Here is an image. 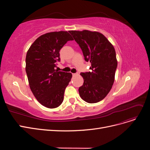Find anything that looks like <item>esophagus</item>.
<instances>
[{"mask_svg":"<svg viewBox=\"0 0 150 150\" xmlns=\"http://www.w3.org/2000/svg\"><path fill=\"white\" fill-rule=\"evenodd\" d=\"M76 75H78V73H72V76H76Z\"/></svg>","mask_w":150,"mask_h":150,"instance_id":"1","label":"esophagus"}]
</instances>
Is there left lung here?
Returning <instances> with one entry per match:
<instances>
[{
    "instance_id": "obj_1",
    "label": "left lung",
    "mask_w": 150,
    "mask_h": 150,
    "mask_svg": "<svg viewBox=\"0 0 150 150\" xmlns=\"http://www.w3.org/2000/svg\"><path fill=\"white\" fill-rule=\"evenodd\" d=\"M82 50L86 61H90L91 72H81L84 83L79 88L86 102L96 103L105 98L115 81L117 66L115 49L101 33L96 31L69 30Z\"/></svg>"
}]
</instances>
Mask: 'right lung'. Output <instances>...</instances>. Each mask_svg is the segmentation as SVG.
I'll use <instances>...</instances> for the list:
<instances>
[{"mask_svg":"<svg viewBox=\"0 0 150 150\" xmlns=\"http://www.w3.org/2000/svg\"><path fill=\"white\" fill-rule=\"evenodd\" d=\"M73 39L67 31L51 32L40 35L31 45L25 57V71L31 91L42 106H59L66 88L72 78L70 72L55 69L60 61L59 51Z\"/></svg>","mask_w":150,"mask_h":150,"instance_id":"add662e5","label":"right lung"}]
</instances>
